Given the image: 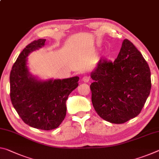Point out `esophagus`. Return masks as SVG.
<instances>
[{"label":"esophagus","mask_w":159,"mask_h":159,"mask_svg":"<svg viewBox=\"0 0 159 159\" xmlns=\"http://www.w3.org/2000/svg\"><path fill=\"white\" fill-rule=\"evenodd\" d=\"M89 80H90V78L87 76H85L82 78V81L84 83H88L89 82Z\"/></svg>","instance_id":"esophagus-1"}]
</instances>
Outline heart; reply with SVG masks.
Listing matches in <instances>:
<instances>
[{
    "label": "heart",
    "mask_w": 159,
    "mask_h": 159,
    "mask_svg": "<svg viewBox=\"0 0 159 159\" xmlns=\"http://www.w3.org/2000/svg\"><path fill=\"white\" fill-rule=\"evenodd\" d=\"M112 56V52L110 50H107V52L104 53V58L106 60H110Z\"/></svg>",
    "instance_id": "1"
}]
</instances>
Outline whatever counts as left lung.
I'll return each instance as SVG.
<instances>
[{"label":"left lung","mask_w":159,"mask_h":159,"mask_svg":"<svg viewBox=\"0 0 159 159\" xmlns=\"http://www.w3.org/2000/svg\"><path fill=\"white\" fill-rule=\"evenodd\" d=\"M90 76L94 109L102 118L116 124L141 112L152 87L149 65L128 39L114 62L99 61Z\"/></svg>","instance_id":"1"}]
</instances>
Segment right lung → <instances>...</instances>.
I'll return each instance as SVG.
<instances>
[{"mask_svg": "<svg viewBox=\"0 0 159 159\" xmlns=\"http://www.w3.org/2000/svg\"><path fill=\"white\" fill-rule=\"evenodd\" d=\"M45 41H34L18 56L10 71V96L13 107L26 124L50 130L57 128L65 118L66 101L79 85V77L41 81L29 74L26 57L43 46Z\"/></svg>", "mask_w": 159, "mask_h": 159, "instance_id": "1", "label": "right lung"}]
</instances>
